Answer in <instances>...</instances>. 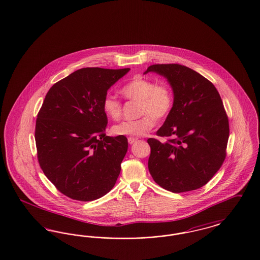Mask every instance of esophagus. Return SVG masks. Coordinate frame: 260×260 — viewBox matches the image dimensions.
I'll use <instances>...</instances> for the list:
<instances>
[{
    "label": "esophagus",
    "mask_w": 260,
    "mask_h": 260,
    "mask_svg": "<svg viewBox=\"0 0 260 260\" xmlns=\"http://www.w3.org/2000/svg\"><path fill=\"white\" fill-rule=\"evenodd\" d=\"M136 140H137V138H135V137H132V136L127 138V141H128V143H129V144H134Z\"/></svg>",
    "instance_id": "34e87169"
}]
</instances>
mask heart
I'll use <instances>...</instances> for the list:
<instances>
[{"instance_id": "heart-1", "label": "heart", "mask_w": 260, "mask_h": 260, "mask_svg": "<svg viewBox=\"0 0 260 260\" xmlns=\"http://www.w3.org/2000/svg\"><path fill=\"white\" fill-rule=\"evenodd\" d=\"M121 93L133 103H139V115L135 121H124L114 125L116 135L142 136L148 134L156 124V120H164L171 112L174 104V94L167 83H156L155 80L136 76L124 85ZM104 113L117 121L122 116V104L113 96L106 95L103 102Z\"/></svg>"}]
</instances>
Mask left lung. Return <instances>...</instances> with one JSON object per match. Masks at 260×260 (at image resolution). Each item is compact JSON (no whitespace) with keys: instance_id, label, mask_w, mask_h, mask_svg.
Segmentation results:
<instances>
[{"instance_id":"obj_1","label":"left lung","mask_w":260,"mask_h":260,"mask_svg":"<svg viewBox=\"0 0 260 260\" xmlns=\"http://www.w3.org/2000/svg\"><path fill=\"white\" fill-rule=\"evenodd\" d=\"M165 76L174 104L151 147L150 174L158 186L172 192L203 187L218 172L226 156L229 118L218 90L204 76L179 63L150 66L145 73Z\"/></svg>"}]
</instances>
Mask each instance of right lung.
<instances>
[{"mask_svg": "<svg viewBox=\"0 0 260 260\" xmlns=\"http://www.w3.org/2000/svg\"><path fill=\"white\" fill-rule=\"evenodd\" d=\"M129 69L84 68L54 84L39 111L35 138L41 168L68 198L92 201L114 187L125 136H106L108 89Z\"/></svg>", "mask_w": 260, "mask_h": 260, "instance_id": "add662e5", "label": "right lung"}]
</instances>
